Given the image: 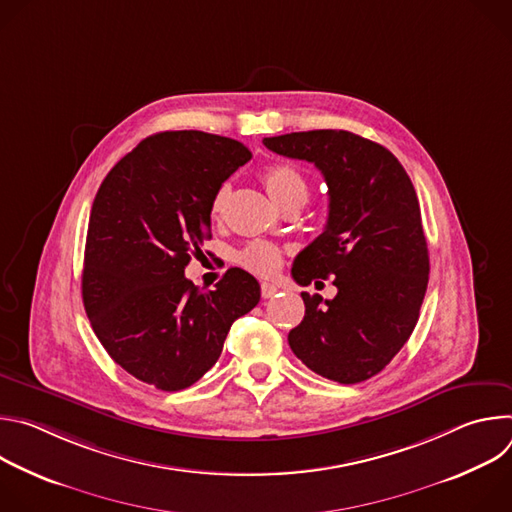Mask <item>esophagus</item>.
<instances>
[{
    "label": "esophagus",
    "mask_w": 512,
    "mask_h": 512,
    "mask_svg": "<svg viewBox=\"0 0 512 512\" xmlns=\"http://www.w3.org/2000/svg\"><path fill=\"white\" fill-rule=\"evenodd\" d=\"M279 291V287L275 283H261V296L263 298H273Z\"/></svg>",
    "instance_id": "1"
}]
</instances>
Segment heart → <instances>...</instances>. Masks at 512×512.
Returning a JSON list of instances; mask_svg holds the SVG:
<instances>
[{
  "mask_svg": "<svg viewBox=\"0 0 512 512\" xmlns=\"http://www.w3.org/2000/svg\"><path fill=\"white\" fill-rule=\"evenodd\" d=\"M261 180H263L269 196L277 204H283L285 200L294 198V196H308V182H306L304 174L291 166H285V164L269 166L263 170ZM227 198H229V186L225 184L214 192V196L210 200V216L212 218H218L223 214ZM239 263L255 275L269 277L281 267V251L271 243L253 241L239 253Z\"/></svg>",
  "mask_w": 512,
  "mask_h": 512,
  "instance_id": "obj_1",
  "label": "heart"
}]
</instances>
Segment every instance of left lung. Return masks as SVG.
<instances>
[{"label":"left lung","instance_id":"1","mask_svg":"<svg viewBox=\"0 0 512 512\" xmlns=\"http://www.w3.org/2000/svg\"><path fill=\"white\" fill-rule=\"evenodd\" d=\"M312 162L328 184V223L296 259L300 285L332 277L334 300L302 291L306 316L287 340L306 367L342 385L381 373L409 340L429 279L415 188L383 145L342 129L265 137Z\"/></svg>","mask_w":512,"mask_h":512}]
</instances>
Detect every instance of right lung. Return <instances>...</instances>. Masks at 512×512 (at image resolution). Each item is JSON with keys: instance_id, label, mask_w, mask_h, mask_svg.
Segmentation results:
<instances>
[{"instance_id": "add662e5", "label": "right lung", "mask_w": 512, "mask_h": 512, "mask_svg": "<svg viewBox=\"0 0 512 512\" xmlns=\"http://www.w3.org/2000/svg\"><path fill=\"white\" fill-rule=\"evenodd\" d=\"M251 152L204 131L143 139L103 180L89 218L83 302L109 356L160 391L194 385L223 352L233 322L261 298L231 267L212 291L184 269L210 239V200Z\"/></svg>"}]
</instances>
